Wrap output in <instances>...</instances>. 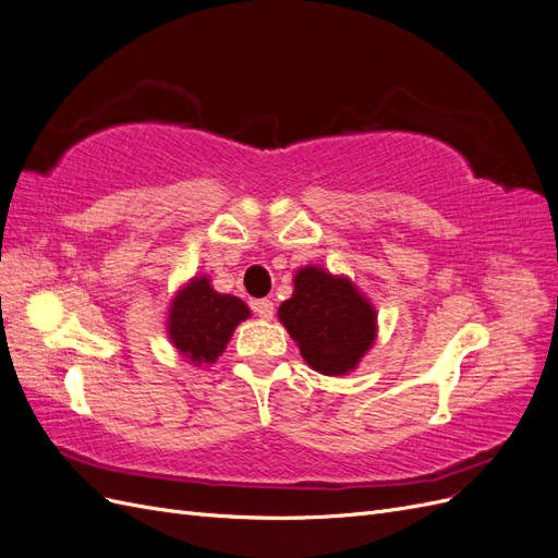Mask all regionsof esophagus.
Segmentation results:
<instances>
[{
	"label": "esophagus",
	"instance_id": "obj_1",
	"mask_svg": "<svg viewBox=\"0 0 558 558\" xmlns=\"http://www.w3.org/2000/svg\"><path fill=\"white\" fill-rule=\"evenodd\" d=\"M251 310L256 312L260 318H272L275 316V302L272 300H253Z\"/></svg>",
	"mask_w": 558,
	"mask_h": 558
}]
</instances>
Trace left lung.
I'll use <instances>...</instances> for the list:
<instances>
[{
    "mask_svg": "<svg viewBox=\"0 0 558 558\" xmlns=\"http://www.w3.org/2000/svg\"><path fill=\"white\" fill-rule=\"evenodd\" d=\"M293 295L281 302L279 320L298 342L305 363L340 377L361 363L377 337V312L347 277L324 267L298 269Z\"/></svg>",
    "mask_w": 558,
    "mask_h": 558,
    "instance_id": "8db88e82",
    "label": "left lung"
}]
</instances>
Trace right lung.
Segmentation results:
<instances>
[{
    "label": "right lung",
    "mask_w": 558,
    "mask_h": 558,
    "mask_svg": "<svg viewBox=\"0 0 558 558\" xmlns=\"http://www.w3.org/2000/svg\"><path fill=\"white\" fill-rule=\"evenodd\" d=\"M248 314L240 298L216 293L209 277H195L172 300L167 335L183 359L195 365L216 363Z\"/></svg>",
    "instance_id": "right-lung-1"
}]
</instances>
